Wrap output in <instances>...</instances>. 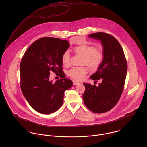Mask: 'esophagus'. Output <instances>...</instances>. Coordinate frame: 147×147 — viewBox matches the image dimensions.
Wrapping results in <instances>:
<instances>
[{"label": "esophagus", "instance_id": "obj_1", "mask_svg": "<svg viewBox=\"0 0 147 147\" xmlns=\"http://www.w3.org/2000/svg\"><path fill=\"white\" fill-rule=\"evenodd\" d=\"M79 84L78 82H77V81H73V85H74V86L77 85V84Z\"/></svg>", "mask_w": 147, "mask_h": 147}]
</instances>
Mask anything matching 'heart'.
I'll use <instances>...</instances> for the list:
<instances>
[{
	"mask_svg": "<svg viewBox=\"0 0 147 147\" xmlns=\"http://www.w3.org/2000/svg\"><path fill=\"white\" fill-rule=\"evenodd\" d=\"M74 52L82 56L81 65L88 66L91 70H96L100 66L103 60V52L100 48H94L92 45L87 42H83L74 47ZM62 64L68 67L70 64V55L66 51L61 56ZM88 73V69L86 67H74L69 70V76L73 79L80 81Z\"/></svg>",
	"mask_w": 147,
	"mask_h": 147,
	"instance_id": "1",
	"label": "heart"
}]
</instances>
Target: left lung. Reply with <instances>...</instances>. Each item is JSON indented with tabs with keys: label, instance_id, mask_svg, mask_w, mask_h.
<instances>
[{
	"label": "left lung",
	"instance_id": "8db88e82",
	"mask_svg": "<svg viewBox=\"0 0 147 147\" xmlns=\"http://www.w3.org/2000/svg\"><path fill=\"white\" fill-rule=\"evenodd\" d=\"M89 38L101 42L103 60L98 70L90 78L101 83L98 87L83 83L86 87L82 95L86 106L92 112L101 113L113 108L119 101L123 91L127 64L123 50L117 40L104 32L88 35Z\"/></svg>",
	"mask_w": 147,
	"mask_h": 147
}]
</instances>
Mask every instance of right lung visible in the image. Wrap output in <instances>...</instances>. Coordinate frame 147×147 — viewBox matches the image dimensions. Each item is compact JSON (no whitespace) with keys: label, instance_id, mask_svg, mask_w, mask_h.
<instances>
[{"label":"right lung","instance_id":"add662e5","mask_svg":"<svg viewBox=\"0 0 147 147\" xmlns=\"http://www.w3.org/2000/svg\"><path fill=\"white\" fill-rule=\"evenodd\" d=\"M70 47L66 40L44 37L28 48L20 63L21 89L30 106L36 112L50 114L63 103L65 91L73 86L65 78L61 56ZM51 71L62 78L55 83L49 79Z\"/></svg>","mask_w":147,"mask_h":147}]
</instances>
